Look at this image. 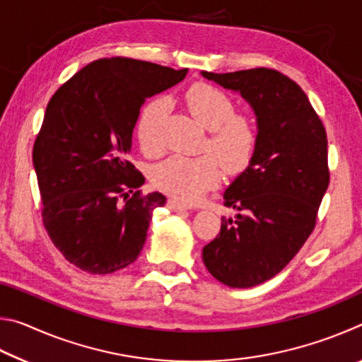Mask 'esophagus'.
<instances>
[{"label":"esophagus","mask_w":362,"mask_h":362,"mask_svg":"<svg viewBox=\"0 0 362 362\" xmlns=\"http://www.w3.org/2000/svg\"><path fill=\"white\" fill-rule=\"evenodd\" d=\"M168 207H169L170 211H187L188 209L185 204H182V203H179V201H175V199H169L168 201Z\"/></svg>","instance_id":"obj_1"}]
</instances>
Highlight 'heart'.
Segmentation results:
<instances>
[{
  "label": "heart",
  "mask_w": 362,
  "mask_h": 362,
  "mask_svg": "<svg viewBox=\"0 0 362 362\" xmlns=\"http://www.w3.org/2000/svg\"><path fill=\"white\" fill-rule=\"evenodd\" d=\"M185 103L193 118L209 132L207 148L216 156H170L155 166V187L173 198L193 203L222 180V164L228 174H240L252 161L257 148V129L247 115L235 113V102L214 86L196 83L185 93ZM168 102L153 99L139 116L136 134L140 148L148 155L161 151L163 122Z\"/></svg>",
  "instance_id": "1"
}]
</instances>
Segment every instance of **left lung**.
Returning <instances> with one entry per match:
<instances>
[{
    "instance_id": "8db88e82",
    "label": "left lung",
    "mask_w": 362,
    "mask_h": 362,
    "mask_svg": "<svg viewBox=\"0 0 362 362\" xmlns=\"http://www.w3.org/2000/svg\"><path fill=\"white\" fill-rule=\"evenodd\" d=\"M240 93L257 116V148L247 169L225 189L238 214L203 249L206 268L238 289L259 286L283 269L311 231L329 187L327 136L302 88L272 69L201 71Z\"/></svg>"
}]
</instances>
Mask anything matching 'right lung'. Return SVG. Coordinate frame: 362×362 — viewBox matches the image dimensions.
<instances>
[{"instance_id":"obj_1","label":"right lung","mask_w":362,"mask_h":362,"mask_svg":"<svg viewBox=\"0 0 362 362\" xmlns=\"http://www.w3.org/2000/svg\"><path fill=\"white\" fill-rule=\"evenodd\" d=\"M187 71L99 59L49 100L33 146L42 223L54 246L83 272L113 273L142 250L153 211L166 196L140 193L145 177L127 161L132 131L144 102L180 83Z\"/></svg>"}]
</instances>
